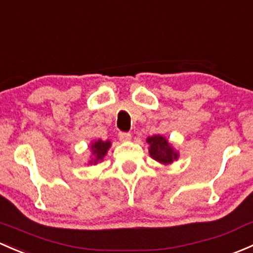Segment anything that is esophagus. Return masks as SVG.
<instances>
[{"mask_svg":"<svg viewBox=\"0 0 253 253\" xmlns=\"http://www.w3.org/2000/svg\"><path fill=\"white\" fill-rule=\"evenodd\" d=\"M119 139L121 140V142H128V140H131V134L126 133V132H120Z\"/></svg>","mask_w":253,"mask_h":253,"instance_id":"34e87169","label":"esophagus"}]
</instances>
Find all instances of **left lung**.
<instances>
[{"label":"left lung","mask_w":253,"mask_h":253,"mask_svg":"<svg viewBox=\"0 0 253 253\" xmlns=\"http://www.w3.org/2000/svg\"><path fill=\"white\" fill-rule=\"evenodd\" d=\"M147 143L149 144V155L164 166H169L179 159V153L175 150L169 140L161 134L148 137Z\"/></svg>","instance_id":"left-lung-1"}]
</instances>
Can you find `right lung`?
<instances>
[{
	"mask_svg": "<svg viewBox=\"0 0 253 253\" xmlns=\"http://www.w3.org/2000/svg\"><path fill=\"white\" fill-rule=\"evenodd\" d=\"M111 147L110 140L97 139L91 142V156L87 165H98V162H102L104 156L108 154V150Z\"/></svg>",
	"mask_w": 253,
	"mask_h": 253,
	"instance_id": "obj_1",
	"label": "right lung"
}]
</instances>
